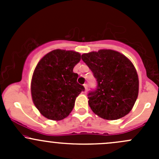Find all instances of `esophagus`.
I'll list each match as a JSON object with an SVG mask.
<instances>
[{
  "label": "esophagus",
  "mask_w": 159,
  "mask_h": 159,
  "mask_svg": "<svg viewBox=\"0 0 159 159\" xmlns=\"http://www.w3.org/2000/svg\"><path fill=\"white\" fill-rule=\"evenodd\" d=\"M84 91H85V92H87V91H88V84H84Z\"/></svg>",
  "instance_id": "34e87169"
}]
</instances>
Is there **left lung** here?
Masks as SVG:
<instances>
[{
    "instance_id": "left-lung-1",
    "label": "left lung",
    "mask_w": 159,
    "mask_h": 159,
    "mask_svg": "<svg viewBox=\"0 0 159 159\" xmlns=\"http://www.w3.org/2000/svg\"><path fill=\"white\" fill-rule=\"evenodd\" d=\"M83 61L97 79V89L89 93V105L95 115L117 120L131 111L139 95V76L131 61L114 50L83 54Z\"/></svg>"
}]
</instances>
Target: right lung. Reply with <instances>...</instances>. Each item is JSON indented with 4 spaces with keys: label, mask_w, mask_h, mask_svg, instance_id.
I'll return each mask as SVG.
<instances>
[{
    "label": "right lung",
    "mask_w": 159,
    "mask_h": 159,
    "mask_svg": "<svg viewBox=\"0 0 159 159\" xmlns=\"http://www.w3.org/2000/svg\"><path fill=\"white\" fill-rule=\"evenodd\" d=\"M81 60L80 53L56 49L44 56L32 75V100L48 119L60 121L68 117L84 86L77 82L73 68Z\"/></svg>",
    "instance_id": "obj_1"
}]
</instances>
